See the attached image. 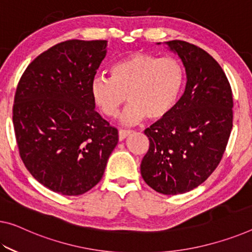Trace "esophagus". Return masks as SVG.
I'll use <instances>...</instances> for the list:
<instances>
[{
  "instance_id": "34e87169",
  "label": "esophagus",
  "mask_w": 252,
  "mask_h": 252,
  "mask_svg": "<svg viewBox=\"0 0 252 252\" xmlns=\"http://www.w3.org/2000/svg\"><path fill=\"white\" fill-rule=\"evenodd\" d=\"M131 133L130 129H119L118 136H119V141H124L128 135Z\"/></svg>"
}]
</instances>
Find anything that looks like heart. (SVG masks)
Listing matches in <instances>:
<instances>
[{
  "label": "heart",
  "instance_id": "obj_1",
  "mask_svg": "<svg viewBox=\"0 0 252 252\" xmlns=\"http://www.w3.org/2000/svg\"><path fill=\"white\" fill-rule=\"evenodd\" d=\"M185 84V68L173 57L133 53L111 65L110 79L95 77L91 94L101 113L115 118L127 100L124 123L156 121L168 115Z\"/></svg>",
  "mask_w": 252,
  "mask_h": 252
}]
</instances>
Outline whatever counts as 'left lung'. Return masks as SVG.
<instances>
[{
    "instance_id": "left-lung-1",
    "label": "left lung",
    "mask_w": 252,
    "mask_h": 252,
    "mask_svg": "<svg viewBox=\"0 0 252 252\" xmlns=\"http://www.w3.org/2000/svg\"><path fill=\"white\" fill-rule=\"evenodd\" d=\"M166 45L183 61L187 83L171 111L144 130L150 146L141 175L156 191L179 195L202 185L222 160L233 126V96L207 52L183 40Z\"/></svg>"
}]
</instances>
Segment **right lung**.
I'll list each match as a JSON object with an SVG mask.
<instances>
[{
	"label": "right lung",
	"mask_w": 252,
	"mask_h": 252,
	"mask_svg": "<svg viewBox=\"0 0 252 252\" xmlns=\"http://www.w3.org/2000/svg\"><path fill=\"white\" fill-rule=\"evenodd\" d=\"M106 40L72 39L36 57L19 81L13 126L28 171L50 190L77 196L101 180L118 129L94 110L91 83Z\"/></svg>",
	"instance_id": "obj_1"
}]
</instances>
